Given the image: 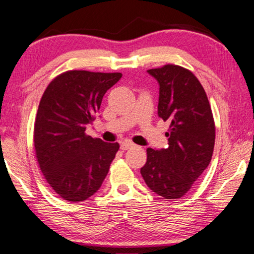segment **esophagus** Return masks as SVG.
Segmentation results:
<instances>
[{
  "instance_id": "esophagus-1",
  "label": "esophagus",
  "mask_w": 254,
  "mask_h": 254,
  "mask_svg": "<svg viewBox=\"0 0 254 254\" xmlns=\"http://www.w3.org/2000/svg\"><path fill=\"white\" fill-rule=\"evenodd\" d=\"M134 145H135V144H134L133 142H131V141H128V140H126V141H123V142H121V150H123V151H126V150H128V148H131V147H133Z\"/></svg>"
}]
</instances>
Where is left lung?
<instances>
[{"mask_svg": "<svg viewBox=\"0 0 254 254\" xmlns=\"http://www.w3.org/2000/svg\"><path fill=\"white\" fill-rule=\"evenodd\" d=\"M147 72L160 84L158 117L171 124L168 147H148L141 174L151 190L165 199H178L209 165L215 121L207 94L190 70L168 64Z\"/></svg>", "mask_w": 254, "mask_h": 254, "instance_id": "obj_1", "label": "left lung"}]
</instances>
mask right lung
I'll return each instance as SVG.
<instances>
[{
  "label": "right lung",
  "mask_w": 254,
  "mask_h": 254,
  "mask_svg": "<svg viewBox=\"0 0 254 254\" xmlns=\"http://www.w3.org/2000/svg\"><path fill=\"white\" fill-rule=\"evenodd\" d=\"M120 72L69 70L48 84L34 126L39 168L53 190L70 202L83 201L101 187L119 143L87 135L102 98Z\"/></svg>",
  "instance_id": "obj_1"
}]
</instances>
